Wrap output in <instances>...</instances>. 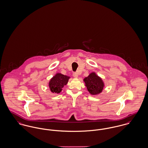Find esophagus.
Here are the masks:
<instances>
[{
    "instance_id": "obj_1",
    "label": "esophagus",
    "mask_w": 148,
    "mask_h": 148,
    "mask_svg": "<svg viewBox=\"0 0 148 148\" xmlns=\"http://www.w3.org/2000/svg\"><path fill=\"white\" fill-rule=\"evenodd\" d=\"M73 76L74 78H78V74L77 73H73Z\"/></svg>"
}]
</instances>
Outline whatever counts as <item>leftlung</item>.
I'll return each mask as SVG.
<instances>
[{"label": "left lung", "mask_w": 148, "mask_h": 148, "mask_svg": "<svg viewBox=\"0 0 148 148\" xmlns=\"http://www.w3.org/2000/svg\"><path fill=\"white\" fill-rule=\"evenodd\" d=\"M85 85L92 95H97L101 92L104 86L102 79L95 73H92L84 79Z\"/></svg>", "instance_id": "left-lung-1"}]
</instances>
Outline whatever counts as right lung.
Masks as SVG:
<instances>
[{
    "mask_svg": "<svg viewBox=\"0 0 148 148\" xmlns=\"http://www.w3.org/2000/svg\"><path fill=\"white\" fill-rule=\"evenodd\" d=\"M69 79V77L68 76L57 73L51 79L49 83L50 90L53 93H60L64 86L68 83Z\"/></svg>",
    "mask_w": 148,
    "mask_h": 148,
    "instance_id": "1",
    "label": "right lung"
}]
</instances>
